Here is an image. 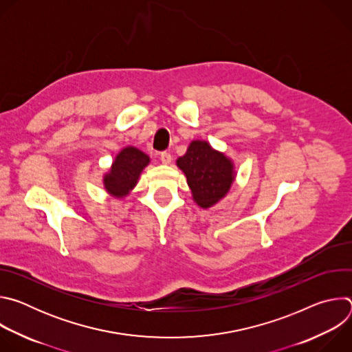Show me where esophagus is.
<instances>
[{
  "label": "esophagus",
  "instance_id": "1",
  "mask_svg": "<svg viewBox=\"0 0 352 352\" xmlns=\"http://www.w3.org/2000/svg\"><path fill=\"white\" fill-rule=\"evenodd\" d=\"M160 160H162L163 164H170L171 160H173V157H171L170 152H162V153H160Z\"/></svg>",
  "mask_w": 352,
  "mask_h": 352
}]
</instances>
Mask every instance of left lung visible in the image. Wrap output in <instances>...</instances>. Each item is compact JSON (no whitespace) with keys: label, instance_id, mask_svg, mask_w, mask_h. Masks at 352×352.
<instances>
[{"label":"left lung","instance_id":"1","mask_svg":"<svg viewBox=\"0 0 352 352\" xmlns=\"http://www.w3.org/2000/svg\"><path fill=\"white\" fill-rule=\"evenodd\" d=\"M177 164L186 175L193 200L204 209L217 204L234 179L231 162L206 142L193 140Z\"/></svg>","mask_w":352,"mask_h":352}]
</instances>
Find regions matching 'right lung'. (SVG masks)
Segmentation results:
<instances>
[{
  "mask_svg": "<svg viewBox=\"0 0 352 352\" xmlns=\"http://www.w3.org/2000/svg\"><path fill=\"white\" fill-rule=\"evenodd\" d=\"M148 164V157L135 147H125L117 156L110 174L104 178L106 189L114 196H125L136 185L139 174Z\"/></svg>",
  "mask_w": 352,
  "mask_h": 352,
  "instance_id": "1",
  "label": "right lung"
}]
</instances>
